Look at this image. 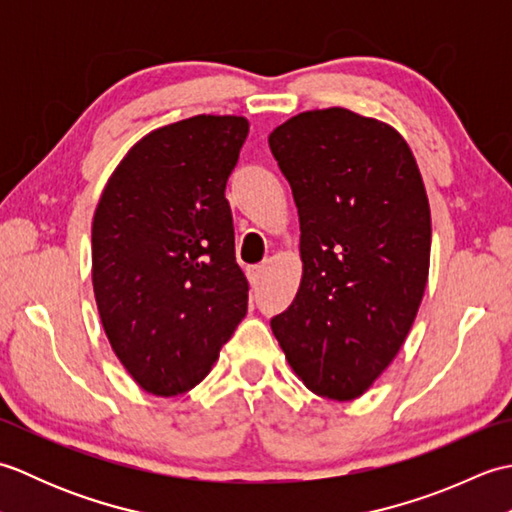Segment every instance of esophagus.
<instances>
[{"instance_id": "1", "label": "esophagus", "mask_w": 512, "mask_h": 512, "mask_svg": "<svg viewBox=\"0 0 512 512\" xmlns=\"http://www.w3.org/2000/svg\"><path fill=\"white\" fill-rule=\"evenodd\" d=\"M264 275H266V266H253V268H248V281H250V286L257 288L259 284H262Z\"/></svg>"}]
</instances>
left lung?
I'll return each instance as SVG.
<instances>
[{"label": "left lung", "mask_w": 512, "mask_h": 512, "mask_svg": "<svg viewBox=\"0 0 512 512\" xmlns=\"http://www.w3.org/2000/svg\"><path fill=\"white\" fill-rule=\"evenodd\" d=\"M268 145L297 204L303 262L270 328L303 385L354 400L400 352L427 288L420 169L394 127L345 107L292 116Z\"/></svg>", "instance_id": "8db88e82"}]
</instances>
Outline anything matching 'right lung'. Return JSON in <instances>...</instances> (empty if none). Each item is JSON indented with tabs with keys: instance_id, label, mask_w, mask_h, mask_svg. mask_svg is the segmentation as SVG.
Instances as JSON below:
<instances>
[{
	"instance_id": "add662e5",
	"label": "right lung",
	"mask_w": 512,
	"mask_h": 512,
	"mask_svg": "<svg viewBox=\"0 0 512 512\" xmlns=\"http://www.w3.org/2000/svg\"><path fill=\"white\" fill-rule=\"evenodd\" d=\"M244 116L200 114L149 132L107 180L92 222V286L118 361L154 396L211 372L244 319L226 180Z\"/></svg>"
}]
</instances>
